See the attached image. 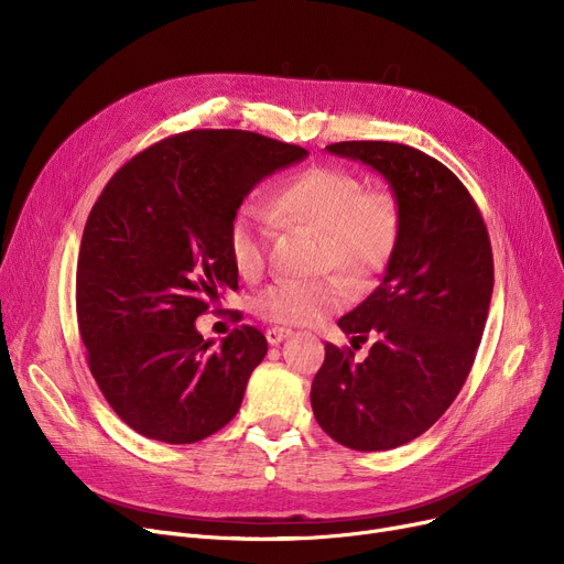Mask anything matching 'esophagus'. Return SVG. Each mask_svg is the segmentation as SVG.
Here are the masks:
<instances>
[{
	"label": "esophagus",
	"instance_id": "1",
	"mask_svg": "<svg viewBox=\"0 0 564 564\" xmlns=\"http://www.w3.org/2000/svg\"><path fill=\"white\" fill-rule=\"evenodd\" d=\"M290 334H292V332H290V329H285V327H272V329H267V332H264L267 343H270V345H279V343H281V340H285Z\"/></svg>",
	"mask_w": 564,
	"mask_h": 564
}]
</instances>
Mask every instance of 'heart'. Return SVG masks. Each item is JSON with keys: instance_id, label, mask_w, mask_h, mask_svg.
Masks as SVG:
<instances>
[{"instance_id": "heart-1", "label": "heart", "mask_w": 564, "mask_h": 564, "mask_svg": "<svg viewBox=\"0 0 564 564\" xmlns=\"http://www.w3.org/2000/svg\"><path fill=\"white\" fill-rule=\"evenodd\" d=\"M267 215L279 224L300 226L319 237V267L338 270L357 285L372 281L398 249L402 207L387 187L361 189L347 169L308 166L290 175L267 200ZM228 256L242 279L264 270L270 235L260 219L240 207L226 232ZM347 300L345 279L327 274L317 281H279L256 297V313L274 324H315Z\"/></svg>"}]
</instances>
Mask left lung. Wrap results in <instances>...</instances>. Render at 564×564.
Instances as JSON below:
<instances>
[{
    "label": "left lung",
    "instance_id": "8db88e82",
    "mask_svg": "<svg viewBox=\"0 0 564 564\" xmlns=\"http://www.w3.org/2000/svg\"><path fill=\"white\" fill-rule=\"evenodd\" d=\"M327 151L387 177L402 235L381 285L338 319L351 345L375 340L368 359L324 345L311 404L340 446L391 451L427 432L464 387L494 292L491 242L459 177L419 148L340 141Z\"/></svg>",
    "mask_w": 564,
    "mask_h": 564
}]
</instances>
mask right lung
<instances>
[{
	"mask_svg": "<svg viewBox=\"0 0 564 564\" xmlns=\"http://www.w3.org/2000/svg\"><path fill=\"white\" fill-rule=\"evenodd\" d=\"M306 148L245 130H189L105 185L77 258V324L94 379L134 432L196 443L232 421L267 340L249 324L219 347L194 322L237 290L226 232L245 196Z\"/></svg>",
	"mask_w": 564,
	"mask_h": 564,
	"instance_id": "add662e5",
	"label": "right lung"
}]
</instances>
